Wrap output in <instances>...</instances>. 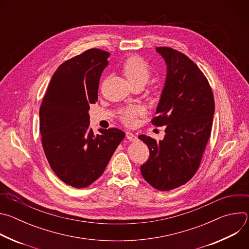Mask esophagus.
Wrapping results in <instances>:
<instances>
[{
	"instance_id": "obj_1",
	"label": "esophagus",
	"mask_w": 249,
	"mask_h": 249,
	"mask_svg": "<svg viewBox=\"0 0 249 249\" xmlns=\"http://www.w3.org/2000/svg\"><path fill=\"white\" fill-rule=\"evenodd\" d=\"M126 137H127V139H128L129 141H136V140L138 139L137 136H136L135 134L131 133V132H126Z\"/></svg>"
}]
</instances>
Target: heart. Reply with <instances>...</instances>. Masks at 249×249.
Returning <instances> with one entry per match:
<instances>
[{
	"label": "heart",
	"mask_w": 249,
	"mask_h": 249,
	"mask_svg": "<svg viewBox=\"0 0 249 249\" xmlns=\"http://www.w3.org/2000/svg\"><path fill=\"white\" fill-rule=\"evenodd\" d=\"M122 72L131 85L144 86L150 79L152 69L150 65L140 56L129 57L122 66ZM144 113L143 107L139 105H129L120 111V119L127 126H133L137 117Z\"/></svg>",
	"instance_id": "b5f03b06"
}]
</instances>
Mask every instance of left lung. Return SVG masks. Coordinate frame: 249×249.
<instances>
[{
  "instance_id": "8db88e82",
  "label": "left lung",
  "mask_w": 249,
  "mask_h": 249,
  "mask_svg": "<svg viewBox=\"0 0 249 249\" xmlns=\"http://www.w3.org/2000/svg\"><path fill=\"white\" fill-rule=\"evenodd\" d=\"M156 50L167 72L152 123L166 127L159 142L139 136L150 150L141 172L153 187L167 191L188 182L197 171L211 136L215 101L207 78L191 59L169 47Z\"/></svg>"
}]
</instances>
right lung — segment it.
Segmentation results:
<instances>
[{"mask_svg": "<svg viewBox=\"0 0 249 249\" xmlns=\"http://www.w3.org/2000/svg\"><path fill=\"white\" fill-rule=\"evenodd\" d=\"M109 53L92 48L61 64L39 110L42 147L50 167L66 184L84 188L103 173L125 133L89 128V104L97 101L99 79Z\"/></svg>", "mask_w": 249, "mask_h": 249, "instance_id": "add662e5", "label": "right lung"}]
</instances>
